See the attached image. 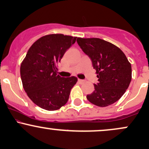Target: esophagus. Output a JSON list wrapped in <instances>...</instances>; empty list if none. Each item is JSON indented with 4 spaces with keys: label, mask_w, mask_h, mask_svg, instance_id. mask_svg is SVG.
Returning <instances> with one entry per match:
<instances>
[{
    "label": "esophagus",
    "mask_w": 149,
    "mask_h": 149,
    "mask_svg": "<svg viewBox=\"0 0 149 149\" xmlns=\"http://www.w3.org/2000/svg\"><path fill=\"white\" fill-rule=\"evenodd\" d=\"M78 82H79L80 83H83L85 82L84 80H81V79H78Z\"/></svg>",
    "instance_id": "esophagus-1"
}]
</instances>
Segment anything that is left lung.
<instances>
[{"label":"left lung","instance_id":"1","mask_svg":"<svg viewBox=\"0 0 149 149\" xmlns=\"http://www.w3.org/2000/svg\"><path fill=\"white\" fill-rule=\"evenodd\" d=\"M77 42L92 60L98 83L87 99L97 107H105L124 95L132 80L131 64L119 47L97 38H78Z\"/></svg>","mask_w":149,"mask_h":149}]
</instances>
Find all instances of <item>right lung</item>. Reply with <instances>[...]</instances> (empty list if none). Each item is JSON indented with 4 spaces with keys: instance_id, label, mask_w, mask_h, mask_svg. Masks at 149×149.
Masks as SVG:
<instances>
[{
    "instance_id": "obj_1",
    "label": "right lung",
    "mask_w": 149,
    "mask_h": 149,
    "mask_svg": "<svg viewBox=\"0 0 149 149\" xmlns=\"http://www.w3.org/2000/svg\"><path fill=\"white\" fill-rule=\"evenodd\" d=\"M76 40V37L61 33L44 36L31 46L22 61L20 75L24 91L45 110L56 111L64 106L78 81L75 76L58 75L57 66Z\"/></svg>"
}]
</instances>
